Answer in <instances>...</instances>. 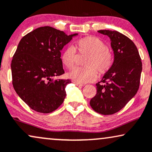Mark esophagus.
<instances>
[{
  "mask_svg": "<svg viewBox=\"0 0 152 152\" xmlns=\"http://www.w3.org/2000/svg\"><path fill=\"white\" fill-rule=\"evenodd\" d=\"M74 83L75 84V85L76 86H79V87H82L83 86V84H80V83H77V82H76V81H74Z\"/></svg>",
  "mask_w": 152,
  "mask_h": 152,
  "instance_id": "esophagus-1",
  "label": "esophagus"
}]
</instances>
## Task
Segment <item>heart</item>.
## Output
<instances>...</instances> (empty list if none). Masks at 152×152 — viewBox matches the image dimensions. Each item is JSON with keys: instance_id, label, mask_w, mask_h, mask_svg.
Instances as JSON below:
<instances>
[{"instance_id": "b5f03b06", "label": "heart", "mask_w": 152, "mask_h": 152, "mask_svg": "<svg viewBox=\"0 0 152 152\" xmlns=\"http://www.w3.org/2000/svg\"><path fill=\"white\" fill-rule=\"evenodd\" d=\"M76 51L79 55L86 56L83 63L85 68L74 69L66 76L78 83L93 81L97 78V72L101 75L106 74L114 62L112 53L104 42L95 36H86L75 42L74 48L69 46L61 54V62L69 69L75 65Z\"/></svg>"}]
</instances>
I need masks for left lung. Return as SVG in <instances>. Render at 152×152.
<instances>
[{"label": "left lung", "instance_id": "1", "mask_svg": "<svg viewBox=\"0 0 152 152\" xmlns=\"http://www.w3.org/2000/svg\"><path fill=\"white\" fill-rule=\"evenodd\" d=\"M98 32L110 38L114 60L110 69L96 84L97 94L90 104L99 114L111 115L124 108L137 93L142 64L137 47L129 38L116 31Z\"/></svg>", "mask_w": 152, "mask_h": 152}]
</instances>
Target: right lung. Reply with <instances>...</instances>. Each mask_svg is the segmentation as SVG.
<instances>
[{
	"instance_id": "right-lung-1",
	"label": "right lung",
	"mask_w": 152,
	"mask_h": 152,
	"mask_svg": "<svg viewBox=\"0 0 152 152\" xmlns=\"http://www.w3.org/2000/svg\"><path fill=\"white\" fill-rule=\"evenodd\" d=\"M51 26H42L24 36L12 62V85L17 95L31 109L43 114L56 110L66 97L71 80L54 79L64 74L61 50L73 36Z\"/></svg>"
}]
</instances>
